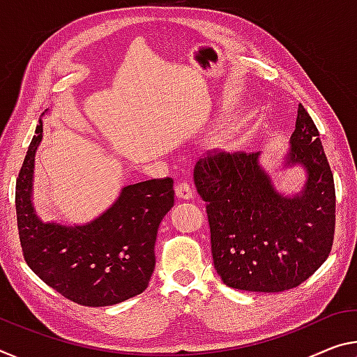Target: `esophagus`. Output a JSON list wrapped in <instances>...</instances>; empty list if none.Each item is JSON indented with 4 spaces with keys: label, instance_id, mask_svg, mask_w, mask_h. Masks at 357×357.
<instances>
[{
    "label": "esophagus",
    "instance_id": "1",
    "mask_svg": "<svg viewBox=\"0 0 357 357\" xmlns=\"http://www.w3.org/2000/svg\"><path fill=\"white\" fill-rule=\"evenodd\" d=\"M174 190H176V195L179 197V199H183V200H188L194 197V190H192L190 184L184 179L176 181V184H174Z\"/></svg>",
    "mask_w": 357,
    "mask_h": 357
}]
</instances>
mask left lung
Wrapping results in <instances>:
<instances>
[{
	"label": "left lung",
	"mask_w": 357,
	"mask_h": 357,
	"mask_svg": "<svg viewBox=\"0 0 357 357\" xmlns=\"http://www.w3.org/2000/svg\"><path fill=\"white\" fill-rule=\"evenodd\" d=\"M257 157L208 151L195 163L194 183L206 202L214 268L224 284L281 292L302 284L329 257L335 184L318 128L302 105L287 157L308 172L302 194L280 195Z\"/></svg>",
	"instance_id": "8db88e82"
}]
</instances>
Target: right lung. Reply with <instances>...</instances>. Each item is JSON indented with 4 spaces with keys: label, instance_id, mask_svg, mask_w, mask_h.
<instances>
[{
    "label": "right lung",
    "instance_id": "right-lung-1",
    "mask_svg": "<svg viewBox=\"0 0 357 357\" xmlns=\"http://www.w3.org/2000/svg\"><path fill=\"white\" fill-rule=\"evenodd\" d=\"M43 126L28 146L15 183L17 229L25 262L47 286L84 307H107L149 284L160 220L174 205L172 178L123 188L107 211L82 227L44 224L31 205L33 162Z\"/></svg>",
    "mask_w": 357,
    "mask_h": 357
}]
</instances>
